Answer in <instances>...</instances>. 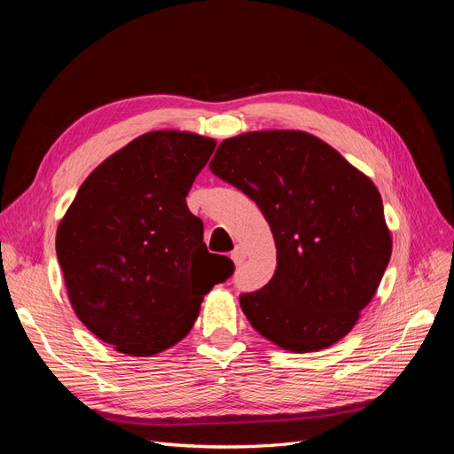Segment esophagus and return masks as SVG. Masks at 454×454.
<instances>
[{
    "mask_svg": "<svg viewBox=\"0 0 454 454\" xmlns=\"http://www.w3.org/2000/svg\"><path fill=\"white\" fill-rule=\"evenodd\" d=\"M231 259H232V263H235L237 267H239V265H242L244 261H246V250H244V248H240V246H239V248H235V252L231 254Z\"/></svg>",
    "mask_w": 454,
    "mask_h": 454,
    "instance_id": "1",
    "label": "esophagus"
}]
</instances>
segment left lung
Segmentation results:
<instances>
[{"label": "left lung", "instance_id": "1", "mask_svg": "<svg viewBox=\"0 0 454 454\" xmlns=\"http://www.w3.org/2000/svg\"><path fill=\"white\" fill-rule=\"evenodd\" d=\"M210 170L259 206L277 244L269 284L240 295L255 332L292 352H316L345 337L392 255L375 184L299 130L223 140Z\"/></svg>", "mask_w": 454, "mask_h": 454}]
</instances>
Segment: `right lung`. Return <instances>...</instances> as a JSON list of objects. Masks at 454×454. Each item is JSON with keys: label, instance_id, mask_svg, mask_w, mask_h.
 Instances as JSON below:
<instances>
[{"label": "right lung", "instance_id": "right-lung-1", "mask_svg": "<svg viewBox=\"0 0 454 454\" xmlns=\"http://www.w3.org/2000/svg\"><path fill=\"white\" fill-rule=\"evenodd\" d=\"M215 142L147 132L96 168L57 231L67 297L89 332L130 356L159 354L193 327L202 295L235 265L210 254L185 197Z\"/></svg>", "mask_w": 454, "mask_h": 454}]
</instances>
